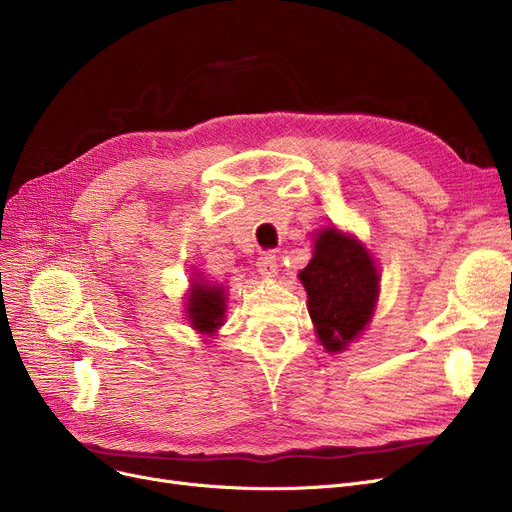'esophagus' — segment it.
Here are the masks:
<instances>
[{"instance_id": "obj_1", "label": "esophagus", "mask_w": 512, "mask_h": 512, "mask_svg": "<svg viewBox=\"0 0 512 512\" xmlns=\"http://www.w3.org/2000/svg\"><path fill=\"white\" fill-rule=\"evenodd\" d=\"M257 270L265 278H276L278 276V257L274 251H265L257 259Z\"/></svg>"}]
</instances>
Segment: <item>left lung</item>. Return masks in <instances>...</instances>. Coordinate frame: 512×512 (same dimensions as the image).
<instances>
[{
	"label": "left lung",
	"instance_id": "left-lung-1",
	"mask_svg": "<svg viewBox=\"0 0 512 512\" xmlns=\"http://www.w3.org/2000/svg\"><path fill=\"white\" fill-rule=\"evenodd\" d=\"M299 278L321 344L330 353L342 351L365 330L378 301L380 278L369 253L355 238L326 228Z\"/></svg>",
	"mask_w": 512,
	"mask_h": 512
}]
</instances>
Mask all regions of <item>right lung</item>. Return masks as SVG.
<instances>
[{
  "label": "right lung",
  "mask_w": 512,
  "mask_h": 512,
  "mask_svg": "<svg viewBox=\"0 0 512 512\" xmlns=\"http://www.w3.org/2000/svg\"><path fill=\"white\" fill-rule=\"evenodd\" d=\"M188 319L193 321L195 330L199 332H213L222 326L224 317V290L218 286H193V297L188 299Z\"/></svg>",
  "instance_id": "1"
}]
</instances>
